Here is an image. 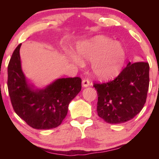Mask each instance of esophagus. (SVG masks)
Instances as JSON below:
<instances>
[{
    "label": "esophagus",
    "mask_w": 159,
    "mask_h": 159,
    "mask_svg": "<svg viewBox=\"0 0 159 159\" xmlns=\"http://www.w3.org/2000/svg\"><path fill=\"white\" fill-rule=\"evenodd\" d=\"M90 84V82L89 81V80L84 79L82 80V86H83L84 88H87V87H88Z\"/></svg>",
    "instance_id": "1"
}]
</instances>
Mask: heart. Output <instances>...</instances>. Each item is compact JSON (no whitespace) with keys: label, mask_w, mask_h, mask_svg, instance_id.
Wrapping results in <instances>:
<instances>
[{"label":"heart","mask_w":159,"mask_h":159,"mask_svg":"<svg viewBox=\"0 0 159 159\" xmlns=\"http://www.w3.org/2000/svg\"><path fill=\"white\" fill-rule=\"evenodd\" d=\"M76 51L80 58L93 61V73L98 78L103 80L118 76L126 60L122 45L104 36H96L79 43ZM79 58L72 56L74 61L82 66L83 62Z\"/></svg>","instance_id":"1"}]
</instances>
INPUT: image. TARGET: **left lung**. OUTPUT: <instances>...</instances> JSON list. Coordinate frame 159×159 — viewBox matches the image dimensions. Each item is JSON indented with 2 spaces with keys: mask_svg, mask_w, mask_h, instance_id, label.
I'll list each match as a JSON object with an SVG mask.
<instances>
[{
  "mask_svg": "<svg viewBox=\"0 0 159 159\" xmlns=\"http://www.w3.org/2000/svg\"><path fill=\"white\" fill-rule=\"evenodd\" d=\"M93 87L97 90V112L101 118L109 124L131 120L146 102L149 64L129 62L114 80L94 83Z\"/></svg>",
  "mask_w": 159,
  "mask_h": 159,
  "instance_id": "1",
  "label": "left lung"
}]
</instances>
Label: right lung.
Segmentation results:
<instances>
[{
    "mask_svg": "<svg viewBox=\"0 0 159 159\" xmlns=\"http://www.w3.org/2000/svg\"><path fill=\"white\" fill-rule=\"evenodd\" d=\"M21 45L14 50L8 66L7 85L13 108L34 129L57 127L66 116L69 103L81 90V78H61L45 89L34 90L21 70Z\"/></svg>",
    "mask_w": 159,
    "mask_h": 159,
    "instance_id": "obj_1",
    "label": "right lung"
}]
</instances>
